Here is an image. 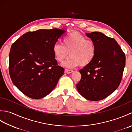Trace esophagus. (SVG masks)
Listing matches in <instances>:
<instances>
[{
	"mask_svg": "<svg viewBox=\"0 0 132 132\" xmlns=\"http://www.w3.org/2000/svg\"><path fill=\"white\" fill-rule=\"evenodd\" d=\"M64 72L67 74H71L72 72H73V71L71 70H68V69H65L64 70Z\"/></svg>",
	"mask_w": 132,
	"mask_h": 132,
	"instance_id": "34e87169",
	"label": "esophagus"
}]
</instances>
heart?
Here are the masks:
<instances>
[{
	"instance_id": "1",
	"label": "heart",
	"mask_w": 132,
	"mask_h": 132,
	"mask_svg": "<svg viewBox=\"0 0 132 132\" xmlns=\"http://www.w3.org/2000/svg\"><path fill=\"white\" fill-rule=\"evenodd\" d=\"M53 52L57 61L62 62L69 55V60L63 64L67 68H75L78 66H86L94 60L96 53V47L94 41L87 40L85 36L73 32L65 36L62 44L56 43Z\"/></svg>"
}]
</instances>
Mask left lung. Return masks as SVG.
Listing matches in <instances>:
<instances>
[{
  "mask_svg": "<svg viewBox=\"0 0 132 132\" xmlns=\"http://www.w3.org/2000/svg\"><path fill=\"white\" fill-rule=\"evenodd\" d=\"M86 35L94 42L96 53L94 60L79 70L82 78L76 86L85 99L103 100L120 85L125 66V55L114 39L100 32Z\"/></svg>",
  "mask_w": 132,
  "mask_h": 132,
  "instance_id": "obj_1",
  "label": "left lung"
}]
</instances>
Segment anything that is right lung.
Returning a JSON list of instances; mask_svg holds the SVG:
<instances>
[{"label":"right lung","instance_id":"obj_1","mask_svg":"<svg viewBox=\"0 0 132 132\" xmlns=\"http://www.w3.org/2000/svg\"><path fill=\"white\" fill-rule=\"evenodd\" d=\"M66 32L57 28L39 29L22 35L11 47V79L26 96L41 99L55 87L64 69L57 65L53 47Z\"/></svg>","mask_w":132,"mask_h":132}]
</instances>
